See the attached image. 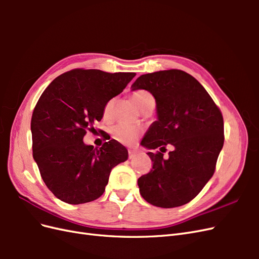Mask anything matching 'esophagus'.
<instances>
[{
  "instance_id": "esophagus-1",
  "label": "esophagus",
  "mask_w": 259,
  "mask_h": 259,
  "mask_svg": "<svg viewBox=\"0 0 259 259\" xmlns=\"http://www.w3.org/2000/svg\"><path fill=\"white\" fill-rule=\"evenodd\" d=\"M136 151L134 150H128V159H134L136 156Z\"/></svg>"
}]
</instances>
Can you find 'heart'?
<instances>
[{
	"label": "heart",
	"instance_id": "heart-1",
	"mask_svg": "<svg viewBox=\"0 0 259 259\" xmlns=\"http://www.w3.org/2000/svg\"><path fill=\"white\" fill-rule=\"evenodd\" d=\"M132 98L140 110H144V109L149 105L155 104V100L152 94L145 90L134 91L132 93ZM112 105H113V100H109L106 104L104 109V114L106 116L110 114ZM140 134H142V128H139L138 126H134V125L117 124V125H114V126L111 128L112 137L116 140V142L124 145H134L138 140Z\"/></svg>",
	"mask_w": 259,
	"mask_h": 259
}]
</instances>
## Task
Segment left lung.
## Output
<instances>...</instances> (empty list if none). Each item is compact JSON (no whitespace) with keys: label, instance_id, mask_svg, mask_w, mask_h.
<instances>
[{"label":"left lung","instance_id":"left-lung-1","mask_svg":"<svg viewBox=\"0 0 259 259\" xmlns=\"http://www.w3.org/2000/svg\"><path fill=\"white\" fill-rule=\"evenodd\" d=\"M132 89L150 92L158 112V121L149 128L142 145L160 148V151L148 152L152 168L138 178L139 192L154 206L185 205L214 175L225 140L221 109L205 89L183 70L143 74ZM167 144L175 150L164 159Z\"/></svg>","mask_w":259,"mask_h":259}]
</instances>
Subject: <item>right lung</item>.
I'll return each mask as SVG.
<instances>
[{"mask_svg": "<svg viewBox=\"0 0 259 259\" xmlns=\"http://www.w3.org/2000/svg\"><path fill=\"white\" fill-rule=\"evenodd\" d=\"M135 75L73 69L57 76L37 100L31 117L33 159L46 187L62 202L98 199L111 169L127 160L126 148L114 139L96 149L83 138Z\"/></svg>", "mask_w": 259, "mask_h": 259, "instance_id": "right-lung-1", "label": "right lung"}]
</instances>
